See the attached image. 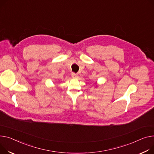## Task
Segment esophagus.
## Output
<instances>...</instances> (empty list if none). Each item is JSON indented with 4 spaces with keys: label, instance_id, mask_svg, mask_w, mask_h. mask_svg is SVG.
Masks as SVG:
<instances>
[{
    "label": "esophagus",
    "instance_id": "obj_1",
    "mask_svg": "<svg viewBox=\"0 0 154 154\" xmlns=\"http://www.w3.org/2000/svg\"><path fill=\"white\" fill-rule=\"evenodd\" d=\"M71 76L72 77V78H77L78 77V74H75L74 72H72L71 74Z\"/></svg>",
    "mask_w": 154,
    "mask_h": 154
}]
</instances>
